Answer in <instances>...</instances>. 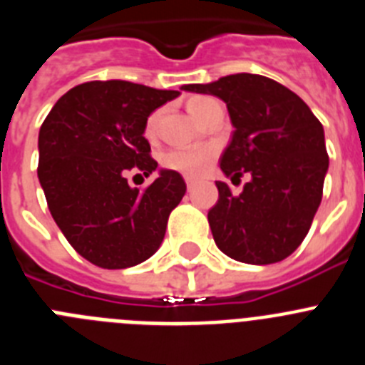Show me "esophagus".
I'll list each match as a JSON object with an SVG mask.
<instances>
[{
    "instance_id": "1",
    "label": "esophagus",
    "mask_w": 365,
    "mask_h": 365,
    "mask_svg": "<svg viewBox=\"0 0 365 365\" xmlns=\"http://www.w3.org/2000/svg\"><path fill=\"white\" fill-rule=\"evenodd\" d=\"M186 180V186H188V190L193 188V185H195V179H192V177H185Z\"/></svg>"
}]
</instances>
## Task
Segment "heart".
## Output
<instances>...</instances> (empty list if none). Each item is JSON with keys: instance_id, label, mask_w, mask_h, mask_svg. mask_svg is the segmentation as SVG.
Returning <instances> with one entry per match:
<instances>
[{"instance_id": "1", "label": "heart", "mask_w": 365, "mask_h": 365, "mask_svg": "<svg viewBox=\"0 0 365 365\" xmlns=\"http://www.w3.org/2000/svg\"><path fill=\"white\" fill-rule=\"evenodd\" d=\"M214 98L208 96H193L188 100V111L192 113V117L195 120H201L202 115L206 111V106L210 104ZM157 125H159V111L151 113L148 117L146 125H144V135L146 138H153L157 135ZM214 148L210 146H199V148H175L163 155L160 163L164 168L179 172L182 175L188 177H199L210 168L212 160H214Z\"/></svg>"}]
</instances>
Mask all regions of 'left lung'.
Here are the masks:
<instances>
[{"label": "left lung", "instance_id": "left-lung-1", "mask_svg": "<svg viewBox=\"0 0 365 365\" xmlns=\"http://www.w3.org/2000/svg\"><path fill=\"white\" fill-rule=\"evenodd\" d=\"M182 89L227 104L234 133L221 170L232 180L243 173L252 177L240 195L227 182H215L219 199L208 222L219 250L250 265L291 256L305 240L324 193L329 155L320 120L296 93L261 74H228Z\"/></svg>", "mask_w": 365, "mask_h": 365}]
</instances>
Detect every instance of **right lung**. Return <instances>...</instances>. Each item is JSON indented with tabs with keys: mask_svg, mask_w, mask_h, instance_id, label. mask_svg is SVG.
<instances>
[{
	"mask_svg": "<svg viewBox=\"0 0 365 365\" xmlns=\"http://www.w3.org/2000/svg\"><path fill=\"white\" fill-rule=\"evenodd\" d=\"M182 89V87H180ZM179 91L125 80L87 82L58 100L40 128L38 179L71 247L93 265L128 269L157 252L168 217L186 193L173 170L138 192L125 172L157 163L144 138L148 117Z\"/></svg>",
	"mask_w": 365,
	"mask_h": 365,
	"instance_id": "1",
	"label": "right lung"
}]
</instances>
